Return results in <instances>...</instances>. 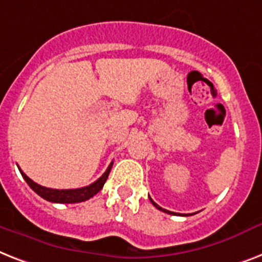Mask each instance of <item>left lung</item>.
Here are the masks:
<instances>
[{
  "label": "left lung",
  "instance_id": "1",
  "mask_svg": "<svg viewBox=\"0 0 262 262\" xmlns=\"http://www.w3.org/2000/svg\"><path fill=\"white\" fill-rule=\"evenodd\" d=\"M150 202L152 203V206L156 207V208H158V210L160 211H164V212H166V214H171V215H177V214H174V212H170V211H167V210H164V208H162V207H160L158 206V204H157V203H154L152 202V199H150Z\"/></svg>",
  "mask_w": 262,
  "mask_h": 262
}]
</instances>
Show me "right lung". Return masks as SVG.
<instances>
[{
    "mask_svg": "<svg viewBox=\"0 0 262 262\" xmlns=\"http://www.w3.org/2000/svg\"><path fill=\"white\" fill-rule=\"evenodd\" d=\"M112 165H114V162H111V165L108 166L105 173H104L100 179L96 180L95 183L91 184V185H88V187L77 188V189H51V188L41 187V185H39V184H36L35 181H32V180L29 179L28 176L25 174L20 167H18V170L21 173L23 179L27 181V184H28L29 187L32 188L40 198H43L45 200L51 203H64V204H69V203L85 202V200H89L91 198H93L96 193H98V192L102 189V187H104V184H105L106 179H108V176H110Z\"/></svg>",
    "mask_w": 262,
    "mask_h": 262,
    "instance_id": "1",
    "label": "right lung"
}]
</instances>
